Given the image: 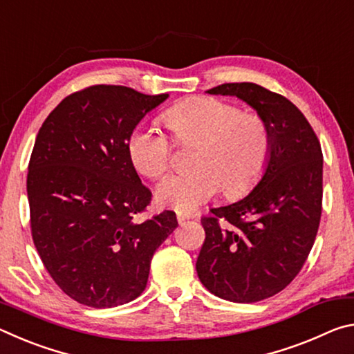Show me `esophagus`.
<instances>
[{
  "label": "esophagus",
  "instance_id": "34e87169",
  "mask_svg": "<svg viewBox=\"0 0 354 354\" xmlns=\"http://www.w3.org/2000/svg\"><path fill=\"white\" fill-rule=\"evenodd\" d=\"M176 218H178V223H179V225H183L185 220H190V218H194V215H190V214H181V212H178V215H176Z\"/></svg>",
  "mask_w": 354,
  "mask_h": 354
}]
</instances>
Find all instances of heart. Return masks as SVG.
Here are the masks:
<instances>
[{
	"label": "heart",
	"mask_w": 354,
	"mask_h": 354,
	"mask_svg": "<svg viewBox=\"0 0 354 354\" xmlns=\"http://www.w3.org/2000/svg\"><path fill=\"white\" fill-rule=\"evenodd\" d=\"M164 122L179 143H195L189 171L159 183L160 205L192 212L223 189L227 196L247 194L262 178L270 158V133L256 113L217 98H192L167 109ZM128 154L137 171L158 178L171 162L164 131L139 124L129 136Z\"/></svg>",
	"instance_id": "heart-1"
}]
</instances>
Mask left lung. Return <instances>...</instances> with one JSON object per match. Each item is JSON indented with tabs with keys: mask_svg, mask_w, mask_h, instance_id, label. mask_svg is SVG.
Listing matches in <instances>:
<instances>
[{
	"mask_svg": "<svg viewBox=\"0 0 354 354\" xmlns=\"http://www.w3.org/2000/svg\"><path fill=\"white\" fill-rule=\"evenodd\" d=\"M207 93L237 97L253 107L272 145L256 187L201 218L206 239L196 273L218 298L261 301L290 284L314 245L323 195L320 142L295 104L257 84H221Z\"/></svg>",
	"mask_w": 354,
	"mask_h": 354,
	"instance_id": "left-lung-1",
	"label": "left lung"
}]
</instances>
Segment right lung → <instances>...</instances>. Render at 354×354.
Here are the masks:
<instances>
[{
	"mask_svg": "<svg viewBox=\"0 0 354 354\" xmlns=\"http://www.w3.org/2000/svg\"><path fill=\"white\" fill-rule=\"evenodd\" d=\"M169 98L92 86L64 98L41 124L28 167L35 248L75 301L103 309L145 290L154 251L178 226L164 211L136 223L151 192L128 154L140 120Z\"/></svg>",
	"mask_w": 354,
	"mask_h": 354,
	"instance_id": "right-lung-1",
	"label": "right lung"
}]
</instances>
